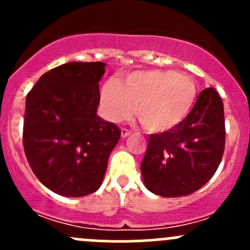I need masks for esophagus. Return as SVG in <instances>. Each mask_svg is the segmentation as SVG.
Here are the masks:
<instances>
[{"mask_svg": "<svg viewBox=\"0 0 250 250\" xmlns=\"http://www.w3.org/2000/svg\"><path fill=\"white\" fill-rule=\"evenodd\" d=\"M129 134H130V130H128L127 128H122V129H121V135H122L123 139H125V138H127Z\"/></svg>", "mask_w": 250, "mask_h": 250, "instance_id": "34e87169", "label": "esophagus"}]
</instances>
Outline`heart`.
Segmentation results:
<instances>
[{"label":"heart","instance_id":"b5f03b06","mask_svg":"<svg viewBox=\"0 0 250 250\" xmlns=\"http://www.w3.org/2000/svg\"><path fill=\"white\" fill-rule=\"evenodd\" d=\"M196 85L192 78L172 70H146L128 75L122 83L109 80L100 90L103 115L121 122L137 111L144 128L163 133L180 125L192 109Z\"/></svg>","mask_w":250,"mask_h":250}]
</instances>
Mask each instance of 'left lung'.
<instances>
[{
	"mask_svg": "<svg viewBox=\"0 0 250 250\" xmlns=\"http://www.w3.org/2000/svg\"><path fill=\"white\" fill-rule=\"evenodd\" d=\"M225 148L224 104L214 88L202 90L188 117L168 132L151 134L140 169L146 188L181 197L206 185Z\"/></svg>",
	"mask_w": 250,
	"mask_h": 250,
	"instance_id": "obj_1",
	"label": "left lung"
}]
</instances>
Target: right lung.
Listing matches in <instances>:
<instances>
[{"instance_id":"right-lung-1","label":"right lung","mask_w":250,"mask_h":250,"mask_svg":"<svg viewBox=\"0 0 250 250\" xmlns=\"http://www.w3.org/2000/svg\"><path fill=\"white\" fill-rule=\"evenodd\" d=\"M105 62H71L40 77L26 97L22 144L32 172L46 188L82 197L102 186L121 138L97 115Z\"/></svg>"}]
</instances>
